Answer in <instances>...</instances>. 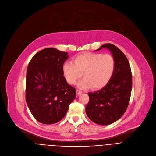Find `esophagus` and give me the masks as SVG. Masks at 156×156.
I'll return each instance as SVG.
<instances>
[{"mask_svg": "<svg viewBox=\"0 0 156 156\" xmlns=\"http://www.w3.org/2000/svg\"><path fill=\"white\" fill-rule=\"evenodd\" d=\"M81 94H82V92L80 91V90H76V94H77L78 95H80Z\"/></svg>", "mask_w": 156, "mask_h": 156, "instance_id": "34e87169", "label": "esophagus"}]
</instances>
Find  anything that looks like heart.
Instances as JSON below:
<instances>
[{"mask_svg":"<svg viewBox=\"0 0 156 156\" xmlns=\"http://www.w3.org/2000/svg\"><path fill=\"white\" fill-rule=\"evenodd\" d=\"M115 68V60L109 54L84 52L74 57L73 62H65L62 71L67 82L75 84L83 75L78 84L79 88L100 89L108 84Z\"/></svg>","mask_w":156,"mask_h":156,"instance_id":"b5f03b06","label":"heart"}]
</instances>
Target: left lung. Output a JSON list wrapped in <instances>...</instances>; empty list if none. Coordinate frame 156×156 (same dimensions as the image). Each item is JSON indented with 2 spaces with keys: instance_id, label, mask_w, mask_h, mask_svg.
I'll use <instances>...</instances> for the list:
<instances>
[{
  "instance_id": "1",
  "label": "left lung",
  "mask_w": 156,
  "mask_h": 156,
  "mask_svg": "<svg viewBox=\"0 0 156 156\" xmlns=\"http://www.w3.org/2000/svg\"><path fill=\"white\" fill-rule=\"evenodd\" d=\"M109 49L115 60V68L108 84L102 89L88 94L85 111L88 118L98 125H109L118 120L129 104L132 88V75L126 55L111 44L102 45Z\"/></svg>"
}]
</instances>
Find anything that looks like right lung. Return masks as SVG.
<instances>
[{"instance_id": "obj_1", "label": "right lung", "mask_w": 156, "mask_h": 156, "mask_svg": "<svg viewBox=\"0 0 156 156\" xmlns=\"http://www.w3.org/2000/svg\"><path fill=\"white\" fill-rule=\"evenodd\" d=\"M69 55L55 48L37 52L28 66L26 101L32 115L45 125L60 121L76 97L75 88L63 76L62 66Z\"/></svg>"}]
</instances>
